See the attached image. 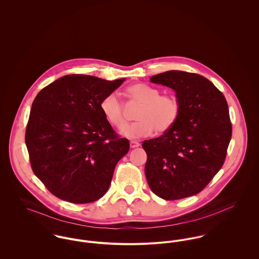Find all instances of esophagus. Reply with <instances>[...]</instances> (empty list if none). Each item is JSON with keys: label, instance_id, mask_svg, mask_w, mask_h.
Masks as SVG:
<instances>
[{"label": "esophagus", "instance_id": "34e87169", "mask_svg": "<svg viewBox=\"0 0 259 259\" xmlns=\"http://www.w3.org/2000/svg\"><path fill=\"white\" fill-rule=\"evenodd\" d=\"M140 146H141L140 143H138V142H136V141H132V142L130 143V147H131V148H139Z\"/></svg>", "mask_w": 259, "mask_h": 259}]
</instances>
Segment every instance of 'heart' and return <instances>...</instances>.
<instances>
[{
    "instance_id": "heart-1",
    "label": "heart",
    "mask_w": 259,
    "mask_h": 259,
    "mask_svg": "<svg viewBox=\"0 0 259 259\" xmlns=\"http://www.w3.org/2000/svg\"><path fill=\"white\" fill-rule=\"evenodd\" d=\"M126 95L133 103L142 105L137 113L138 121L125 125L121 134L130 139L150 136L154 131L163 134L178 121L181 103L175 95H160V92L145 83H136L126 89ZM101 111L112 126L121 128L126 123L123 104L115 93L106 96L100 105Z\"/></svg>"
}]
</instances>
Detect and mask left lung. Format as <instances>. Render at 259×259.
I'll use <instances>...</instances> for the list:
<instances>
[{
    "label": "left lung",
    "mask_w": 259,
    "mask_h": 259,
    "mask_svg": "<svg viewBox=\"0 0 259 259\" xmlns=\"http://www.w3.org/2000/svg\"><path fill=\"white\" fill-rule=\"evenodd\" d=\"M150 81L177 93L181 113L169 131L143 143L148 185L166 200L194 195L224 163L232 135L226 100L200 74L168 71L151 76Z\"/></svg>",
    "instance_id": "obj_1"
}]
</instances>
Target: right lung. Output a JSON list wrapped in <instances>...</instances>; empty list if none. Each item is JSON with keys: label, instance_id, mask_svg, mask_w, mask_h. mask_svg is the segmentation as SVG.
<instances>
[{"label": "right lung", "instance_id": "1", "mask_svg": "<svg viewBox=\"0 0 259 259\" xmlns=\"http://www.w3.org/2000/svg\"><path fill=\"white\" fill-rule=\"evenodd\" d=\"M124 80L68 74L35 98L25 141L34 174L55 196L89 203L108 191L130 143L116 135L100 105Z\"/></svg>", "mask_w": 259, "mask_h": 259}]
</instances>
